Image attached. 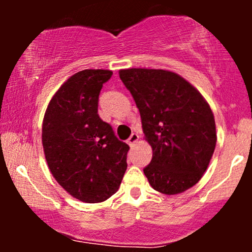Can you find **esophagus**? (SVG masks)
Instances as JSON below:
<instances>
[{
    "mask_svg": "<svg viewBox=\"0 0 252 252\" xmlns=\"http://www.w3.org/2000/svg\"><path fill=\"white\" fill-rule=\"evenodd\" d=\"M138 138H140V136H138L137 134H131V136H130V137L128 138V144H129V146L130 147L134 146V144L138 141Z\"/></svg>",
    "mask_w": 252,
    "mask_h": 252,
    "instance_id": "obj_1",
    "label": "esophagus"
}]
</instances>
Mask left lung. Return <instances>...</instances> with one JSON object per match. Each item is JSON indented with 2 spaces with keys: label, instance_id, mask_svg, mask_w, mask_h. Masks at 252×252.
<instances>
[{
  "label": "left lung",
  "instance_id": "8db88e82",
  "mask_svg": "<svg viewBox=\"0 0 252 252\" xmlns=\"http://www.w3.org/2000/svg\"><path fill=\"white\" fill-rule=\"evenodd\" d=\"M120 78L140 110L144 138L153 149L143 169L163 194L187 190L206 172L217 134L209 103L192 84L167 70L128 68Z\"/></svg>",
  "mask_w": 252,
  "mask_h": 252
}]
</instances>
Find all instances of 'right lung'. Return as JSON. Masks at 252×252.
<instances>
[{"mask_svg":"<svg viewBox=\"0 0 252 252\" xmlns=\"http://www.w3.org/2000/svg\"><path fill=\"white\" fill-rule=\"evenodd\" d=\"M109 70L77 72L52 97L42 122V146L52 175L78 200L102 202L117 192L129 146L98 115Z\"/></svg>","mask_w":252,"mask_h":252,"instance_id":"add662e5","label":"right lung"}]
</instances>
